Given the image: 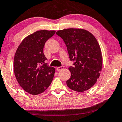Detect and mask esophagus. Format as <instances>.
Wrapping results in <instances>:
<instances>
[{"mask_svg":"<svg viewBox=\"0 0 122 122\" xmlns=\"http://www.w3.org/2000/svg\"><path fill=\"white\" fill-rule=\"evenodd\" d=\"M64 66H60V67H57L56 68V70L57 71H59L60 70H62V69H64Z\"/></svg>","mask_w":122,"mask_h":122,"instance_id":"34e87169","label":"esophagus"}]
</instances>
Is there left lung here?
I'll list each match as a JSON object with an SVG mask.
<instances>
[{
    "instance_id": "8db88e82",
    "label": "left lung",
    "mask_w": 122,
    "mask_h": 122,
    "mask_svg": "<svg viewBox=\"0 0 122 122\" xmlns=\"http://www.w3.org/2000/svg\"><path fill=\"white\" fill-rule=\"evenodd\" d=\"M56 34L65 43L71 61H75L73 67H69L71 76L66 81L67 87L79 92L90 89L102 70V53L96 38L83 29H65Z\"/></svg>"
}]
</instances>
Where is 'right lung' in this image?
<instances>
[{
    "instance_id": "1",
    "label": "right lung",
    "mask_w": 122,
    "mask_h": 122,
    "mask_svg": "<svg viewBox=\"0 0 122 122\" xmlns=\"http://www.w3.org/2000/svg\"><path fill=\"white\" fill-rule=\"evenodd\" d=\"M55 30H39L25 38L17 49L13 68L16 78L22 88L33 95L43 93L51 84L55 69L44 64L43 53L46 41Z\"/></svg>"
}]
</instances>
